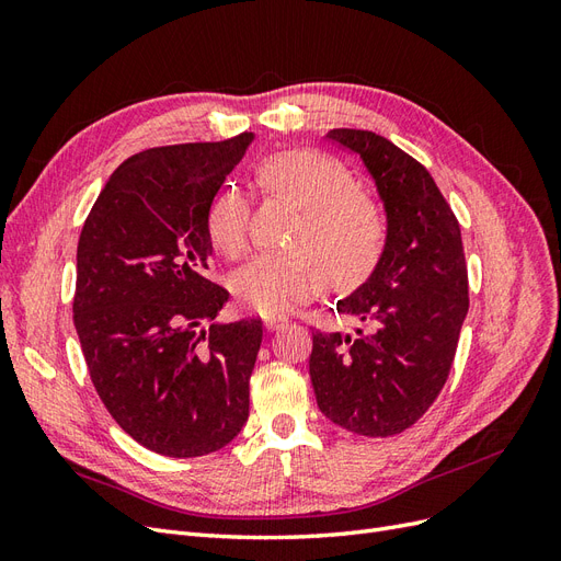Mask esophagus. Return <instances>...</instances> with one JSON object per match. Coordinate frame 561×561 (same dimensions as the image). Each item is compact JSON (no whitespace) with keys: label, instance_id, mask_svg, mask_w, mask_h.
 Here are the masks:
<instances>
[{"label":"esophagus","instance_id":"1","mask_svg":"<svg viewBox=\"0 0 561 561\" xmlns=\"http://www.w3.org/2000/svg\"><path fill=\"white\" fill-rule=\"evenodd\" d=\"M264 325H266V330H280L283 325H287V318H280V316H268V318H264Z\"/></svg>","mask_w":561,"mask_h":561}]
</instances>
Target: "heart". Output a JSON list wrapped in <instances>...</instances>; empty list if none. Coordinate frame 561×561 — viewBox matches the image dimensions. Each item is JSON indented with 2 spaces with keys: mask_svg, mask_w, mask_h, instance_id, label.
Segmentation results:
<instances>
[{
  "mask_svg": "<svg viewBox=\"0 0 561 561\" xmlns=\"http://www.w3.org/2000/svg\"><path fill=\"white\" fill-rule=\"evenodd\" d=\"M264 192L301 208L293 245L304 250L262 252L231 276V293L262 316H280L316 295L325 274L339 285L367 278L386 248V217L375 198L355 192V180L339 161L309 149H287L257 163ZM250 198L227 184L206 208L208 243L229 260L248 248Z\"/></svg>",
  "mask_w": 561,
  "mask_h": 561,
  "instance_id": "1",
  "label": "heart"
}]
</instances>
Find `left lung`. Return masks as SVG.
<instances>
[{
	"label": "left lung",
	"instance_id": "8db88e82",
	"mask_svg": "<svg viewBox=\"0 0 561 561\" xmlns=\"http://www.w3.org/2000/svg\"><path fill=\"white\" fill-rule=\"evenodd\" d=\"M328 138L360 154L388 231L371 276L336 301L363 328L313 332L311 383L336 426L390 437L426 414L449 377L468 313L461 227L426 168L390 140L355 128H334Z\"/></svg>",
	"mask_w": 561,
	"mask_h": 561
}]
</instances>
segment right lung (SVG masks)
I'll list each match as a JSON object with an SVG mask.
<instances>
[{"mask_svg": "<svg viewBox=\"0 0 561 561\" xmlns=\"http://www.w3.org/2000/svg\"><path fill=\"white\" fill-rule=\"evenodd\" d=\"M252 142L151 147L116 168L77 248L75 328L91 381L135 443L206 456L241 433L262 320L217 322L206 208Z\"/></svg>", "mask_w": 561, "mask_h": 561, "instance_id": "right-lung-1", "label": "right lung"}]
</instances>
